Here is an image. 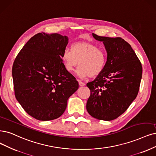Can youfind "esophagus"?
I'll return each instance as SVG.
<instances>
[{"label":"esophagus","mask_w":156,"mask_h":156,"mask_svg":"<svg viewBox=\"0 0 156 156\" xmlns=\"http://www.w3.org/2000/svg\"><path fill=\"white\" fill-rule=\"evenodd\" d=\"M78 82H79L80 86H81V87H82V86H84V85H85V83H83V82H81V81H80V80H78Z\"/></svg>","instance_id":"1"}]
</instances>
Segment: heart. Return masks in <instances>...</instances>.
Returning <instances> with one entry per match:
<instances>
[{"instance_id": "b5f03b06", "label": "heart", "mask_w": 156, "mask_h": 156, "mask_svg": "<svg viewBox=\"0 0 156 156\" xmlns=\"http://www.w3.org/2000/svg\"><path fill=\"white\" fill-rule=\"evenodd\" d=\"M72 50L66 49L62 55L65 67L69 72H73L80 65L77 74L80 77H94L104 69L106 54L97 45L88 42H76L71 46Z\"/></svg>"}]
</instances>
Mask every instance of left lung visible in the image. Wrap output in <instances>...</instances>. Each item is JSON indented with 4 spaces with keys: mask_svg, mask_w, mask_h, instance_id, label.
Returning <instances> with one entry per match:
<instances>
[{
    "mask_svg": "<svg viewBox=\"0 0 156 156\" xmlns=\"http://www.w3.org/2000/svg\"><path fill=\"white\" fill-rule=\"evenodd\" d=\"M93 37L103 42L107 57L103 71L87 83L90 95L86 105L93 118L105 121L116 119L129 108L138 94L142 77L140 60L130 45L120 37Z\"/></svg>",
    "mask_w": 156,
    "mask_h": 156,
    "instance_id": "left-lung-1",
    "label": "left lung"
}]
</instances>
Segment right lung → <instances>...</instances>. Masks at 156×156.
I'll return each mask as SVG.
<instances>
[{
	"label": "right lung",
	"mask_w": 156,
	"mask_h": 156,
	"mask_svg": "<svg viewBox=\"0 0 156 156\" xmlns=\"http://www.w3.org/2000/svg\"><path fill=\"white\" fill-rule=\"evenodd\" d=\"M66 36L39 33L16 56L12 67L15 96L24 110L40 121L59 118L79 84L62 62Z\"/></svg>",
	"instance_id": "1"
}]
</instances>
